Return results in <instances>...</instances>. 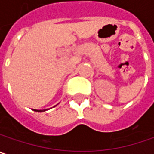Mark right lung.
<instances>
[{
	"label": "right lung",
	"mask_w": 154,
	"mask_h": 154,
	"mask_svg": "<svg viewBox=\"0 0 154 154\" xmlns=\"http://www.w3.org/2000/svg\"><path fill=\"white\" fill-rule=\"evenodd\" d=\"M34 111H35V112H45L46 110H35V109H34Z\"/></svg>",
	"instance_id": "right-lung-1"
}]
</instances>
